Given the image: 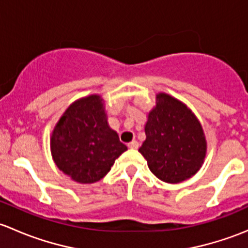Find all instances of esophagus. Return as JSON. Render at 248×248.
Returning a JSON list of instances; mask_svg holds the SVG:
<instances>
[{
    "mask_svg": "<svg viewBox=\"0 0 248 248\" xmlns=\"http://www.w3.org/2000/svg\"><path fill=\"white\" fill-rule=\"evenodd\" d=\"M128 147L129 149H138L139 142L137 140H132L131 142H128Z\"/></svg>",
    "mask_w": 248,
    "mask_h": 248,
    "instance_id": "esophagus-1",
    "label": "esophagus"
}]
</instances>
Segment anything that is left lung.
I'll return each instance as SVG.
<instances>
[{"instance_id":"left-lung-1","label":"left lung","mask_w":248,"mask_h":248,"mask_svg":"<svg viewBox=\"0 0 248 248\" xmlns=\"http://www.w3.org/2000/svg\"><path fill=\"white\" fill-rule=\"evenodd\" d=\"M146 139L139 152L159 180L177 184L201 169L206 152L204 132L184 103L166 93L156 97V107L145 124Z\"/></svg>"}]
</instances>
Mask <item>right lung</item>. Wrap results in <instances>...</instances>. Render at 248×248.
<instances>
[{"label":"right lung","instance_id":"1","mask_svg":"<svg viewBox=\"0 0 248 248\" xmlns=\"http://www.w3.org/2000/svg\"><path fill=\"white\" fill-rule=\"evenodd\" d=\"M126 150L116 132L108 126L103 102L97 94L74 102L51 136L55 163L80 184L99 181Z\"/></svg>","mask_w":248,"mask_h":248}]
</instances>
